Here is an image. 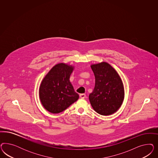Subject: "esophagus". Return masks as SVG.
Wrapping results in <instances>:
<instances>
[{
    "label": "esophagus",
    "mask_w": 158,
    "mask_h": 158,
    "mask_svg": "<svg viewBox=\"0 0 158 158\" xmlns=\"http://www.w3.org/2000/svg\"><path fill=\"white\" fill-rule=\"evenodd\" d=\"M80 98H86V94H81L80 95Z\"/></svg>",
    "instance_id": "1"
}]
</instances>
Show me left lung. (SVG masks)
<instances>
[{
    "label": "left lung",
    "mask_w": 158,
    "mask_h": 158,
    "mask_svg": "<svg viewBox=\"0 0 158 158\" xmlns=\"http://www.w3.org/2000/svg\"><path fill=\"white\" fill-rule=\"evenodd\" d=\"M95 76V87L89 95L92 107L98 114H114L122 105L124 99L122 81L115 69L106 62L91 66Z\"/></svg>",
    "instance_id": "8db88e82"
}]
</instances>
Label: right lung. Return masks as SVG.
Returning <instances> with one entry per match:
<instances>
[{"label": "right lung", "mask_w": 158, "mask_h": 158, "mask_svg": "<svg viewBox=\"0 0 158 158\" xmlns=\"http://www.w3.org/2000/svg\"><path fill=\"white\" fill-rule=\"evenodd\" d=\"M73 67L61 63L56 65L44 77L39 89V97L44 108L58 114L77 101L79 95L69 81Z\"/></svg>", "instance_id": "1"}]
</instances>
